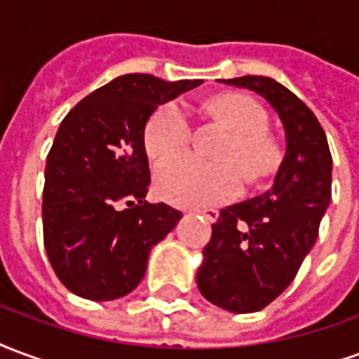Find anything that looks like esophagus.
I'll list each match as a JSON object with an SVG mask.
<instances>
[{
  "label": "esophagus",
  "mask_w": 359,
  "mask_h": 359,
  "mask_svg": "<svg viewBox=\"0 0 359 359\" xmlns=\"http://www.w3.org/2000/svg\"><path fill=\"white\" fill-rule=\"evenodd\" d=\"M197 214H203L208 222H216L219 216V212L216 210V208H198V210H195Z\"/></svg>",
  "instance_id": "34e87169"
}]
</instances>
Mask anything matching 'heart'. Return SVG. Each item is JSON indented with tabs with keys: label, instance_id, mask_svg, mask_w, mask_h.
Segmentation results:
<instances>
[{
	"label": "heart",
	"instance_id": "obj_1",
	"mask_svg": "<svg viewBox=\"0 0 359 359\" xmlns=\"http://www.w3.org/2000/svg\"><path fill=\"white\" fill-rule=\"evenodd\" d=\"M212 112L231 130L219 147V161H203L195 154H176L162 161L154 172L156 191L176 205L201 206L224 203L239 195L243 176L260 182L279 166L281 153L269 137L268 114L255 99L226 93L210 103ZM191 116L182 101L161 104L145 128V147L162 158L189 145Z\"/></svg>",
	"mask_w": 359,
	"mask_h": 359
}]
</instances>
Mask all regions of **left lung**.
Returning a JSON list of instances; mask_svg holds the SVG:
<instances>
[{
	"mask_svg": "<svg viewBox=\"0 0 359 359\" xmlns=\"http://www.w3.org/2000/svg\"><path fill=\"white\" fill-rule=\"evenodd\" d=\"M256 91L283 122L287 149L264 195L219 210L197 271L201 294L227 312L262 310L283 292L318 239L331 203L333 158L323 128L292 91L268 76L224 80Z\"/></svg>",
	"mask_w": 359,
	"mask_h": 359,
	"instance_id": "left-lung-1",
	"label": "left lung"
}]
</instances>
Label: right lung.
Instances as JSON below:
<instances>
[{
  "mask_svg": "<svg viewBox=\"0 0 359 359\" xmlns=\"http://www.w3.org/2000/svg\"><path fill=\"white\" fill-rule=\"evenodd\" d=\"M203 80L118 76L65 116L46 162L43 245L61 283L88 300H114L145 276L151 248L182 212L145 201V126L161 104Z\"/></svg>",
  "mask_w": 359,
  "mask_h": 359,
  "instance_id": "add662e5",
  "label": "right lung"
}]
</instances>
